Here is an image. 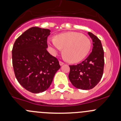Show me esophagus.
<instances>
[{"mask_svg": "<svg viewBox=\"0 0 121 121\" xmlns=\"http://www.w3.org/2000/svg\"><path fill=\"white\" fill-rule=\"evenodd\" d=\"M59 63H60V65H63V64H64V62L61 61H59Z\"/></svg>", "mask_w": 121, "mask_h": 121, "instance_id": "esophagus-1", "label": "esophagus"}]
</instances>
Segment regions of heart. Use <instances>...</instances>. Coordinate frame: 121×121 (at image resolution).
Returning a JSON list of instances; mask_svg holds the SVG:
<instances>
[{
	"label": "heart",
	"instance_id": "obj_1",
	"mask_svg": "<svg viewBox=\"0 0 121 121\" xmlns=\"http://www.w3.org/2000/svg\"><path fill=\"white\" fill-rule=\"evenodd\" d=\"M48 43L54 54L63 50V56L69 63L82 60L91 49V41L87 36L78 32H67L50 39Z\"/></svg>",
	"mask_w": 121,
	"mask_h": 121
}]
</instances>
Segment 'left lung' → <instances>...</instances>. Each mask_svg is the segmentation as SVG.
<instances>
[{
  "instance_id": "8db88e82",
  "label": "left lung",
  "mask_w": 121,
  "mask_h": 121,
  "mask_svg": "<svg viewBox=\"0 0 121 121\" xmlns=\"http://www.w3.org/2000/svg\"><path fill=\"white\" fill-rule=\"evenodd\" d=\"M92 50L87 58L77 65H69L68 78L77 88L88 90L93 88L102 78L104 67V53L101 40L91 32Z\"/></svg>"
}]
</instances>
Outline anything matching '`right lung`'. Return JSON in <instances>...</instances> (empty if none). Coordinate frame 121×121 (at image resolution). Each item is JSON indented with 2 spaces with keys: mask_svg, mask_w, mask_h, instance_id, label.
Listing matches in <instances>:
<instances>
[{
  "mask_svg": "<svg viewBox=\"0 0 121 121\" xmlns=\"http://www.w3.org/2000/svg\"><path fill=\"white\" fill-rule=\"evenodd\" d=\"M50 30L30 28L19 36L12 49V64L19 84L32 93L47 90L60 65L47 50Z\"/></svg>",
  "mask_w": 121,
  "mask_h": 121,
  "instance_id": "right-lung-1",
  "label": "right lung"
}]
</instances>
